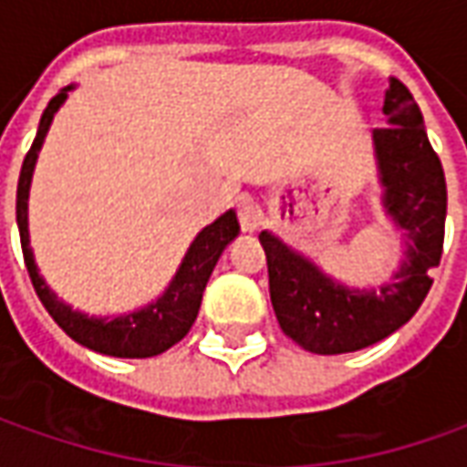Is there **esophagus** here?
<instances>
[{"label": "esophagus", "mask_w": 467, "mask_h": 467, "mask_svg": "<svg viewBox=\"0 0 467 467\" xmlns=\"http://www.w3.org/2000/svg\"><path fill=\"white\" fill-rule=\"evenodd\" d=\"M239 223L241 231H246V234H254V231H259L262 223H265V211H262V205L252 198H244L239 202Z\"/></svg>", "instance_id": "esophagus-1"}]
</instances>
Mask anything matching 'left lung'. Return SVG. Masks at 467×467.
Segmentation results:
<instances>
[{
  "label": "left lung",
  "mask_w": 467,
  "mask_h": 467,
  "mask_svg": "<svg viewBox=\"0 0 467 467\" xmlns=\"http://www.w3.org/2000/svg\"><path fill=\"white\" fill-rule=\"evenodd\" d=\"M384 114L389 127L374 130L381 202L394 226L407 231V252L391 282L379 289H350L275 234H259L279 327L310 353H353L400 330L420 310L442 256L445 172L427 140L422 111L401 80L389 78Z\"/></svg>",
  "instance_id": "left-lung-1"
}]
</instances>
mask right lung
Returning a JSON list of instances; mask_svg holds the SVG:
<instances>
[{
  "mask_svg": "<svg viewBox=\"0 0 467 467\" xmlns=\"http://www.w3.org/2000/svg\"><path fill=\"white\" fill-rule=\"evenodd\" d=\"M67 86L50 99V104L43 111L37 137L32 141L30 152L22 162L17 182V226L19 241H22V254H25V266L30 272L32 287L45 305V310L56 320L57 326L66 330L67 336L86 348L104 353V356H117V358H150L160 356L167 348H172L178 340L188 336V330L198 317L202 300V289L211 279L218 256L223 254L231 241L239 236V221L234 211H226L221 218H215L211 226H205L195 236L191 249L185 254L182 265L172 276L167 289L150 302L147 307L134 310V313L119 315V317H88L86 313L73 310L70 305L57 300V295L45 285V279L37 272L35 256L30 249V228H27V198H30V182L37 162V152L43 147L45 134L53 124L57 109L67 99Z\"/></svg>",
  "mask_w": 467,
  "mask_h": 467,
  "instance_id": "add662e5",
  "label": "right lung"
}]
</instances>
